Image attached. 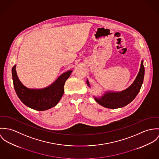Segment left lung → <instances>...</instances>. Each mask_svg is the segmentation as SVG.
Returning <instances> with one entry per match:
<instances>
[{
	"mask_svg": "<svg viewBox=\"0 0 159 159\" xmlns=\"http://www.w3.org/2000/svg\"><path fill=\"white\" fill-rule=\"evenodd\" d=\"M144 75V68L143 60H142L139 72L130 87L120 92L106 91L102 96L100 97L94 96V98L99 104L108 108L115 109L127 106L135 98L139 93L143 82ZM87 84L90 88L88 79L87 80Z\"/></svg>",
	"mask_w": 159,
	"mask_h": 159,
	"instance_id": "8db88e82",
	"label": "left lung"
}]
</instances>
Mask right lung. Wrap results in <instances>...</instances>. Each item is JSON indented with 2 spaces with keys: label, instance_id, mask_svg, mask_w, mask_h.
I'll use <instances>...</instances> for the list:
<instances>
[{
  "label": "right lung",
  "instance_id": "1",
  "mask_svg": "<svg viewBox=\"0 0 159 159\" xmlns=\"http://www.w3.org/2000/svg\"><path fill=\"white\" fill-rule=\"evenodd\" d=\"M16 65L12 68L14 88L18 98L28 107L44 111L56 106L64 93V85L71 75L72 70L63 73L49 86L41 89H31L24 86L18 78Z\"/></svg>",
  "mask_w": 159,
  "mask_h": 159
}]
</instances>
